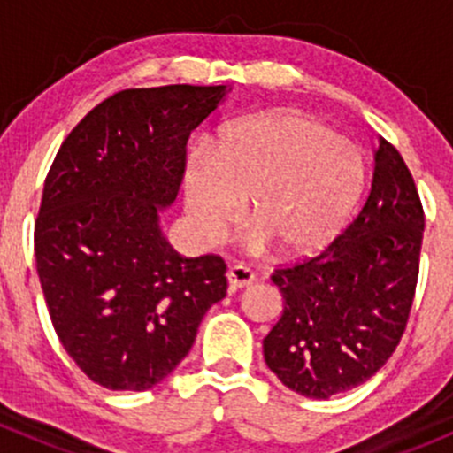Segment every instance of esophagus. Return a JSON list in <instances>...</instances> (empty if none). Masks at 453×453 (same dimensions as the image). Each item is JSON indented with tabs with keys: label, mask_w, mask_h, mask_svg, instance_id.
<instances>
[{
	"label": "esophagus",
	"mask_w": 453,
	"mask_h": 453,
	"mask_svg": "<svg viewBox=\"0 0 453 453\" xmlns=\"http://www.w3.org/2000/svg\"><path fill=\"white\" fill-rule=\"evenodd\" d=\"M254 280V272L250 267H245V265H232V267L227 269V287H230L232 291L243 289V287L252 285Z\"/></svg>",
	"instance_id": "esophagus-1"
}]
</instances>
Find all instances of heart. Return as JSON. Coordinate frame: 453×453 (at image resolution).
<instances>
[{
  "instance_id": "obj_1",
  "label": "heart",
  "mask_w": 453,
  "mask_h": 453,
  "mask_svg": "<svg viewBox=\"0 0 453 453\" xmlns=\"http://www.w3.org/2000/svg\"><path fill=\"white\" fill-rule=\"evenodd\" d=\"M364 186L357 146L324 122L278 111L234 125L212 153L193 150L184 203L195 232L214 243L239 223L248 199L254 250L273 243L282 256H307L340 234Z\"/></svg>"
}]
</instances>
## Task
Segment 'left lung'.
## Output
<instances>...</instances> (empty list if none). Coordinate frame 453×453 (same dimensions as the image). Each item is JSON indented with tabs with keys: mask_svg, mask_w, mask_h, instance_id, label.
<instances>
[{
	"mask_svg": "<svg viewBox=\"0 0 453 453\" xmlns=\"http://www.w3.org/2000/svg\"><path fill=\"white\" fill-rule=\"evenodd\" d=\"M423 227L412 173L379 138L357 217L318 256L272 273L285 309L263 355L289 390L328 399L368 381L390 359L417 291Z\"/></svg>",
	"mask_w": 453,
	"mask_h": 453,
	"instance_id": "left-lung-1",
	"label": "left lung"
}]
</instances>
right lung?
I'll list each match as a JSON object with an SVG mask.
<instances>
[{
	"label": "right lung",
	"mask_w": 453,
	"mask_h": 453,
	"mask_svg": "<svg viewBox=\"0 0 453 453\" xmlns=\"http://www.w3.org/2000/svg\"><path fill=\"white\" fill-rule=\"evenodd\" d=\"M223 96L226 85L118 91L72 129L45 177L35 256L50 319L76 366L109 390L168 377L226 298V260L186 258L159 230L190 131Z\"/></svg>",
	"instance_id": "obj_1"
}]
</instances>
